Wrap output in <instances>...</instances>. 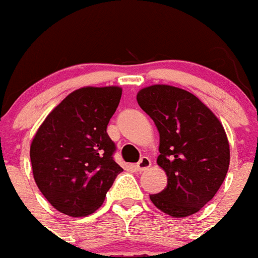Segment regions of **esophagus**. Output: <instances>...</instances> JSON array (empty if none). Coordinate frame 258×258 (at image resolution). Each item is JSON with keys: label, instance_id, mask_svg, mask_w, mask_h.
Wrapping results in <instances>:
<instances>
[{"label": "esophagus", "instance_id": "34e87169", "mask_svg": "<svg viewBox=\"0 0 258 258\" xmlns=\"http://www.w3.org/2000/svg\"><path fill=\"white\" fill-rule=\"evenodd\" d=\"M151 166V160H150V157L147 156H143L141 157V160L137 163L136 168L138 172H145V170H147Z\"/></svg>", "mask_w": 258, "mask_h": 258}]
</instances>
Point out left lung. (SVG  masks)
I'll use <instances>...</instances> for the list:
<instances>
[{
    "label": "left lung",
    "mask_w": 258,
    "mask_h": 258,
    "mask_svg": "<svg viewBox=\"0 0 258 258\" xmlns=\"http://www.w3.org/2000/svg\"><path fill=\"white\" fill-rule=\"evenodd\" d=\"M137 102L160 134L157 164L168 175L166 187L150 199L172 217L197 213L213 199L229 169L222 124L195 95L174 86L142 89Z\"/></svg>",
    "instance_id": "1"
}]
</instances>
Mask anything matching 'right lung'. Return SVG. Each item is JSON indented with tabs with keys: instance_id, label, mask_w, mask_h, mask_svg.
Here are the masks:
<instances>
[{
	"instance_id": "right-lung-1",
	"label": "right lung",
	"mask_w": 258,
	"mask_h": 258,
	"mask_svg": "<svg viewBox=\"0 0 258 258\" xmlns=\"http://www.w3.org/2000/svg\"><path fill=\"white\" fill-rule=\"evenodd\" d=\"M121 98L117 86L83 88L49 113L31 145L33 177L47 202L81 217L102 206L122 168L107 125Z\"/></svg>"
}]
</instances>
